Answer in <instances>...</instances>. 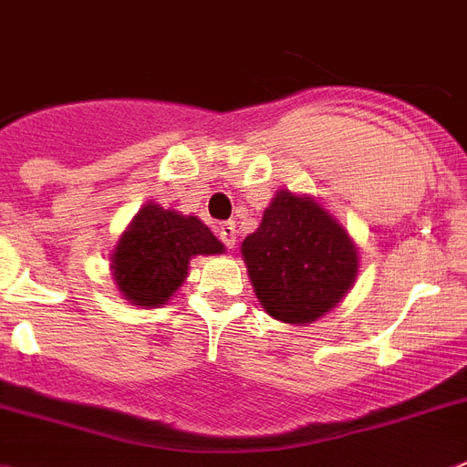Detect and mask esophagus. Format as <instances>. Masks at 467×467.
<instances>
[{"label":"esophagus","instance_id":"esophagus-1","mask_svg":"<svg viewBox=\"0 0 467 467\" xmlns=\"http://www.w3.org/2000/svg\"><path fill=\"white\" fill-rule=\"evenodd\" d=\"M218 237L225 242L228 249H234V242H237V228H234V223H221V225H218Z\"/></svg>","mask_w":467,"mask_h":467}]
</instances>
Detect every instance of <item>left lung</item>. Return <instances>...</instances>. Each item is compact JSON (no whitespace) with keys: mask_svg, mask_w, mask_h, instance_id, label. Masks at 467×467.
<instances>
[{"mask_svg":"<svg viewBox=\"0 0 467 467\" xmlns=\"http://www.w3.org/2000/svg\"><path fill=\"white\" fill-rule=\"evenodd\" d=\"M251 286L273 319L307 327L350 294L359 254L350 233L312 194L282 188L242 242Z\"/></svg>","mask_w":467,"mask_h":467,"instance_id":"obj_1","label":"left lung"}]
</instances>
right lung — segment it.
<instances>
[{"label": "right lung", "mask_w": 467, "mask_h": 467, "mask_svg": "<svg viewBox=\"0 0 467 467\" xmlns=\"http://www.w3.org/2000/svg\"><path fill=\"white\" fill-rule=\"evenodd\" d=\"M218 254H225V246L200 218L148 202L112 249V282L124 301L152 310L183 286L194 256Z\"/></svg>", "instance_id": "add662e5"}]
</instances>
